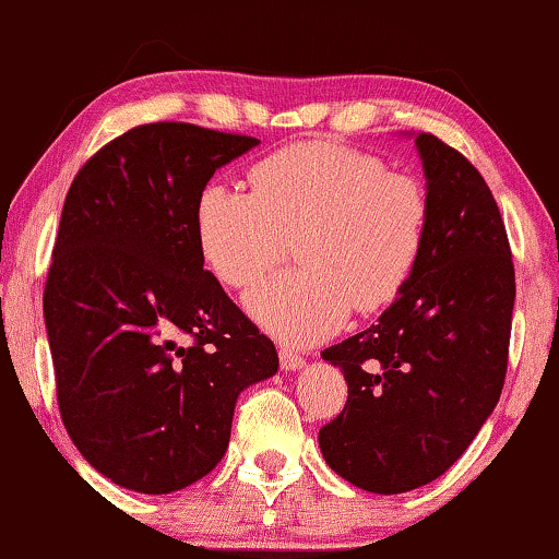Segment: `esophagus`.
I'll return each instance as SVG.
<instances>
[{
    "instance_id": "1",
    "label": "esophagus",
    "mask_w": 559,
    "mask_h": 559,
    "mask_svg": "<svg viewBox=\"0 0 559 559\" xmlns=\"http://www.w3.org/2000/svg\"><path fill=\"white\" fill-rule=\"evenodd\" d=\"M278 359H281L283 369H301L306 365V359L301 355H296V352H290V349H281Z\"/></svg>"
}]
</instances>
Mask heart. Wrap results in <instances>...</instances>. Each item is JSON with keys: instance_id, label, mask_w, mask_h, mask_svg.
<instances>
[{"instance_id": "1", "label": "heart", "mask_w": 559, "mask_h": 559, "mask_svg": "<svg viewBox=\"0 0 559 559\" xmlns=\"http://www.w3.org/2000/svg\"><path fill=\"white\" fill-rule=\"evenodd\" d=\"M253 192L210 185L198 240L212 273L248 288L296 238L304 269L250 290L248 311L281 342L306 347L359 313L388 309L426 250L430 198L418 177L336 141L283 146L250 167Z\"/></svg>"}]
</instances>
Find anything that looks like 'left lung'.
Masks as SVG:
<instances>
[{
  "label": "left lung",
  "instance_id": "8db88e82",
  "mask_svg": "<svg viewBox=\"0 0 559 559\" xmlns=\"http://www.w3.org/2000/svg\"><path fill=\"white\" fill-rule=\"evenodd\" d=\"M415 144L430 198L418 269L377 324L321 352L349 395L319 448L372 493L418 489L461 459L499 403L512 336V248L489 185L433 133Z\"/></svg>",
  "mask_w": 559,
  "mask_h": 559
}]
</instances>
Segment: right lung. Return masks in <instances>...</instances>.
I'll list each match as a JSON object with an SVG mask.
<instances>
[{"instance_id":"add662e5","label":"right lung","mask_w":559,"mask_h":559,"mask_svg":"<svg viewBox=\"0 0 559 559\" xmlns=\"http://www.w3.org/2000/svg\"><path fill=\"white\" fill-rule=\"evenodd\" d=\"M258 139L133 126L78 171L43 294L62 426L141 493L185 489L230 443L235 400L276 374L269 336L204 271L198 200Z\"/></svg>"}]
</instances>
